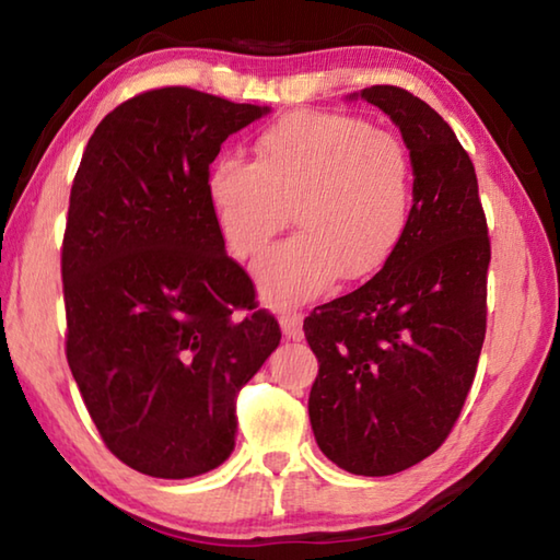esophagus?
<instances>
[{
	"label": "esophagus",
	"mask_w": 560,
	"mask_h": 560,
	"mask_svg": "<svg viewBox=\"0 0 560 560\" xmlns=\"http://www.w3.org/2000/svg\"><path fill=\"white\" fill-rule=\"evenodd\" d=\"M279 324H281V330L287 338L299 340L303 336V316L299 314V311H283V314L279 316Z\"/></svg>",
	"instance_id": "obj_1"
}]
</instances>
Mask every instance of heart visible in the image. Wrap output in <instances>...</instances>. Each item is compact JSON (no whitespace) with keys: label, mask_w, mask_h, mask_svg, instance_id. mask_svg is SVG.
<instances>
[{"label":"heart","mask_w":560,"mask_h":560,"mask_svg":"<svg viewBox=\"0 0 560 560\" xmlns=\"http://www.w3.org/2000/svg\"><path fill=\"white\" fill-rule=\"evenodd\" d=\"M207 197L240 259L261 252L293 207L301 232L254 264L264 299L289 306L336 277L368 279L393 257L412 217L415 170L400 140L373 122L303 110L259 132L254 163L217 160Z\"/></svg>","instance_id":"obj_1"}]
</instances>
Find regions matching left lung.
<instances>
[{"label":"left lung","instance_id":"left-lung-1","mask_svg":"<svg viewBox=\"0 0 560 560\" xmlns=\"http://www.w3.org/2000/svg\"><path fill=\"white\" fill-rule=\"evenodd\" d=\"M360 98L402 132L412 217L371 281L303 320L318 358L308 417L340 469L387 477L438 452L467 400L487 334L491 244L477 173L440 113L397 86Z\"/></svg>","mask_w":560,"mask_h":560}]
</instances>
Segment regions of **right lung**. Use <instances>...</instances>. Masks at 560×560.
I'll use <instances>...</instances> for the list:
<instances>
[{"mask_svg": "<svg viewBox=\"0 0 560 560\" xmlns=\"http://www.w3.org/2000/svg\"><path fill=\"white\" fill-rule=\"evenodd\" d=\"M267 110L187 86L138 93L98 122L73 177L66 360L101 440L148 477L230 457L236 395L281 340L207 197L224 140Z\"/></svg>", "mask_w": 560, "mask_h": 560, "instance_id": "add662e5", "label": "right lung"}]
</instances>
